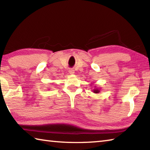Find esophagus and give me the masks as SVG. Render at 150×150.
<instances>
[{"instance_id":"1","label":"esophagus","mask_w":150,"mask_h":150,"mask_svg":"<svg viewBox=\"0 0 150 150\" xmlns=\"http://www.w3.org/2000/svg\"><path fill=\"white\" fill-rule=\"evenodd\" d=\"M69 73H70V74H74V73H75V70L73 69H72V68H71V69H69Z\"/></svg>"}]
</instances>
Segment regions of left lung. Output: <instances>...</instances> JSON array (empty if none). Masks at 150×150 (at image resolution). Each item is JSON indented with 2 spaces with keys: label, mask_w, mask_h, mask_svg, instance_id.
I'll return each mask as SVG.
<instances>
[{
  "label": "left lung",
  "mask_w": 150,
  "mask_h": 150,
  "mask_svg": "<svg viewBox=\"0 0 150 150\" xmlns=\"http://www.w3.org/2000/svg\"><path fill=\"white\" fill-rule=\"evenodd\" d=\"M93 93H100V90H98V88H95V89L93 90Z\"/></svg>",
  "instance_id": "8db88e82"
}]
</instances>
